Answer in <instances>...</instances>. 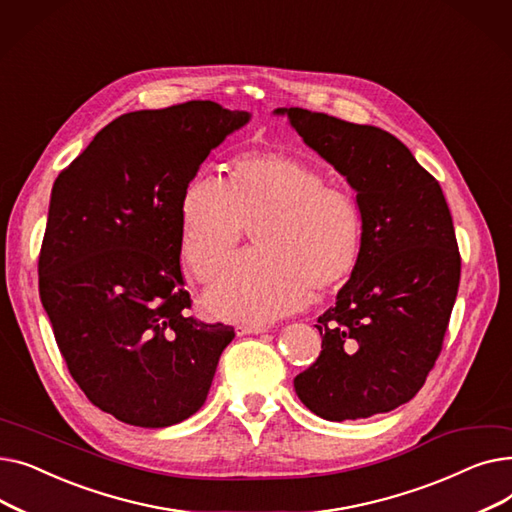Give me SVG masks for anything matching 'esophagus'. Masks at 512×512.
<instances>
[{"mask_svg":"<svg viewBox=\"0 0 512 512\" xmlns=\"http://www.w3.org/2000/svg\"><path fill=\"white\" fill-rule=\"evenodd\" d=\"M270 328L267 326H261V324H238L236 326V334L238 336H245V334H263V332H267Z\"/></svg>","mask_w":512,"mask_h":512,"instance_id":"1","label":"esophagus"}]
</instances>
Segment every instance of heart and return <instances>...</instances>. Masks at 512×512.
I'll return each mask as SVG.
<instances>
[{"instance_id":"1","label":"heart","mask_w":512,"mask_h":512,"mask_svg":"<svg viewBox=\"0 0 512 512\" xmlns=\"http://www.w3.org/2000/svg\"><path fill=\"white\" fill-rule=\"evenodd\" d=\"M251 225L255 254L243 256L207 292L226 319L265 321L303 307L353 274L363 247V213L351 188L326 182L311 161L280 151L240 155L224 184L195 176L180 201V251L207 284Z\"/></svg>"}]
</instances>
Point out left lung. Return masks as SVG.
Returning <instances> with one entry per match:
<instances>
[{"instance_id":"1","label":"left lung","mask_w":512,"mask_h":512,"mask_svg":"<svg viewBox=\"0 0 512 512\" xmlns=\"http://www.w3.org/2000/svg\"><path fill=\"white\" fill-rule=\"evenodd\" d=\"M276 112L346 176L363 213L361 257L336 305L317 317L321 353L294 390L328 421L388 413L434 369L459 292L461 253L444 193L382 128L301 107Z\"/></svg>"}]
</instances>
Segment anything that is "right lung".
<instances>
[{
	"mask_svg": "<svg viewBox=\"0 0 512 512\" xmlns=\"http://www.w3.org/2000/svg\"><path fill=\"white\" fill-rule=\"evenodd\" d=\"M215 101L130 112L53 182L39 294L78 388L139 427L197 413L234 328L188 315L180 201L226 134L249 122Z\"/></svg>",
	"mask_w": 512,
	"mask_h": 512,
	"instance_id": "add662e5",
	"label": "right lung"
}]
</instances>
